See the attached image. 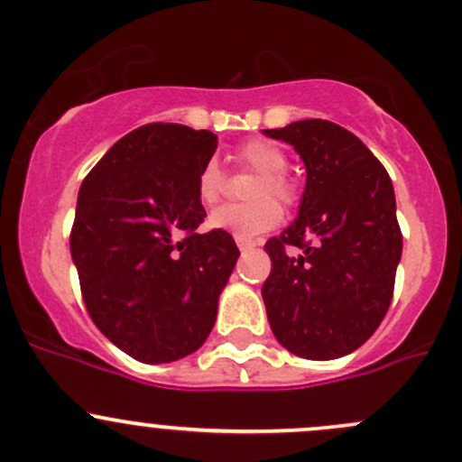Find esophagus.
Listing matches in <instances>:
<instances>
[{
  "mask_svg": "<svg viewBox=\"0 0 462 462\" xmlns=\"http://www.w3.org/2000/svg\"><path fill=\"white\" fill-rule=\"evenodd\" d=\"M236 245H239V250H250V247L256 245L254 239H247V236H235Z\"/></svg>",
  "mask_w": 462,
  "mask_h": 462,
  "instance_id": "obj_1",
  "label": "esophagus"
}]
</instances>
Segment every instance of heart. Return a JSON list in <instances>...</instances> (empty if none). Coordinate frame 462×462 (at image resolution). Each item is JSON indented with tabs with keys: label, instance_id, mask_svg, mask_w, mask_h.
Returning <instances> with one entry per match:
<instances>
[{
	"label": "heart",
	"instance_id": "b5f03b06",
	"mask_svg": "<svg viewBox=\"0 0 462 462\" xmlns=\"http://www.w3.org/2000/svg\"><path fill=\"white\" fill-rule=\"evenodd\" d=\"M236 162L241 166L259 172L250 188V203H226L212 212L208 223L215 230L230 232L235 236H256L272 230L283 218V210L276 203H292L296 199V188L290 181L285 168H288V157L283 150L268 139H250L236 150ZM221 168L217 162H206L197 174V197L203 206H212L218 201L223 192Z\"/></svg>",
	"mask_w": 462,
	"mask_h": 462
}]
</instances>
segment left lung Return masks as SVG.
Returning <instances> with one entry per match:
<instances>
[{"mask_svg":"<svg viewBox=\"0 0 462 462\" xmlns=\"http://www.w3.org/2000/svg\"><path fill=\"white\" fill-rule=\"evenodd\" d=\"M263 134L294 145L308 174L299 217L265 244L270 328L296 356H346L376 332L394 294L402 252L394 186L370 148L332 121L303 119Z\"/></svg>","mask_w":462,"mask_h":462,"instance_id":"left-lung-1","label":"left lung"}]
</instances>
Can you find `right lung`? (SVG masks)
<instances>
[{"label":"right lung","instance_id":"add662e5","mask_svg":"<svg viewBox=\"0 0 462 462\" xmlns=\"http://www.w3.org/2000/svg\"><path fill=\"white\" fill-rule=\"evenodd\" d=\"M215 150L210 130L148 124L81 183L70 232L81 296L99 332L142 363L179 361L206 343L239 259L227 232H194L206 217L197 174Z\"/></svg>","mask_w":462,"mask_h":462}]
</instances>
